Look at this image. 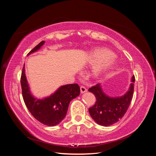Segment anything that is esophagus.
I'll list each match as a JSON object with an SVG mask.
<instances>
[{
	"label": "esophagus",
	"instance_id": "obj_1",
	"mask_svg": "<svg viewBox=\"0 0 156 156\" xmlns=\"http://www.w3.org/2000/svg\"><path fill=\"white\" fill-rule=\"evenodd\" d=\"M80 88H81V94H83L84 92H87V89L86 88V87H84V86H81Z\"/></svg>",
	"mask_w": 156,
	"mask_h": 156
}]
</instances>
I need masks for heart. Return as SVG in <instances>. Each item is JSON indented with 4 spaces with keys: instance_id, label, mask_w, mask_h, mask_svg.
Returning <instances> with one entry per match:
<instances>
[{
    "instance_id": "heart-1",
    "label": "heart",
    "mask_w": 156,
    "mask_h": 156,
    "mask_svg": "<svg viewBox=\"0 0 156 156\" xmlns=\"http://www.w3.org/2000/svg\"><path fill=\"white\" fill-rule=\"evenodd\" d=\"M116 62L115 55L104 48H97L92 50L87 57V64L94 65L92 70L94 77L100 76L105 71L114 66Z\"/></svg>"
}]
</instances>
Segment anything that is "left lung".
<instances>
[{
  "mask_svg": "<svg viewBox=\"0 0 156 156\" xmlns=\"http://www.w3.org/2000/svg\"><path fill=\"white\" fill-rule=\"evenodd\" d=\"M135 76L131 78L129 90L124 96L111 98L103 92L100 84L92 87L88 91L92 92L96 101L88 111L93 120L103 126H108L119 121L129 108L134 91Z\"/></svg>",
  "mask_w": 156,
  "mask_h": 156,
  "instance_id": "left-lung-1",
  "label": "left lung"
}]
</instances>
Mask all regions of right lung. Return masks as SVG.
<instances>
[{
  "label": "right lung",
  "instance_id": "add662e5",
  "mask_svg": "<svg viewBox=\"0 0 156 156\" xmlns=\"http://www.w3.org/2000/svg\"><path fill=\"white\" fill-rule=\"evenodd\" d=\"M45 43L41 41L28 55L40 49ZM21 84L23 100L32 115L41 124L49 126L58 124L66 116L69 102L79 96L80 87L77 84H69L60 87L50 96L44 99H36L30 91L25 73V65L23 66Z\"/></svg>",
  "mask_w": 156,
  "mask_h": 156
}]
</instances>
